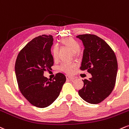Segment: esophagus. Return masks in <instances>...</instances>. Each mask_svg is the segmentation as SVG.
Returning a JSON list of instances; mask_svg holds the SVG:
<instances>
[{
  "mask_svg": "<svg viewBox=\"0 0 129 129\" xmlns=\"http://www.w3.org/2000/svg\"><path fill=\"white\" fill-rule=\"evenodd\" d=\"M66 78H67V79H71V80H74V78H75L74 77H72V76H70V75H66Z\"/></svg>",
  "mask_w": 129,
  "mask_h": 129,
  "instance_id": "34e87169",
  "label": "esophagus"
}]
</instances>
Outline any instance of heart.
Returning <instances> with one entry per match:
<instances>
[{"instance_id":"obj_1","label":"heart","mask_w":129,"mask_h":129,"mask_svg":"<svg viewBox=\"0 0 129 129\" xmlns=\"http://www.w3.org/2000/svg\"><path fill=\"white\" fill-rule=\"evenodd\" d=\"M60 43L63 45V46L66 47L71 50L72 52L74 53V55L75 57L78 56V53L77 52L80 50L81 46H80V43H78L77 41H76L73 38L68 37L65 38V39H62L60 41ZM58 49L57 46H55L52 49V55L54 58L56 59L58 57ZM77 66L76 64L75 63H63L61 64L60 67V69L63 72H66V73L70 74L72 72L73 69Z\"/></svg>"}]
</instances>
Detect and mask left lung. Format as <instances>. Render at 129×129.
<instances>
[{"instance_id": "left-lung-1", "label": "left lung", "mask_w": 129, "mask_h": 129, "mask_svg": "<svg viewBox=\"0 0 129 129\" xmlns=\"http://www.w3.org/2000/svg\"><path fill=\"white\" fill-rule=\"evenodd\" d=\"M84 46L81 71L87 70L92 78L83 80L78 94L86 102L98 104L112 92L116 83L118 63L114 51L100 37L93 34L78 35Z\"/></svg>"}]
</instances>
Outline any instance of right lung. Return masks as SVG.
Returning a JSON list of instances; mask_svg holds the SVG:
<instances>
[{
    "label": "right lung",
    "instance_id": "1",
    "mask_svg": "<svg viewBox=\"0 0 129 129\" xmlns=\"http://www.w3.org/2000/svg\"><path fill=\"white\" fill-rule=\"evenodd\" d=\"M52 44L51 35L34 38L20 51L15 63L20 91L32 105L40 108L49 106L58 98L66 80L60 72L50 81L43 76L44 71L54 64Z\"/></svg>",
    "mask_w": 129,
    "mask_h": 129
}]
</instances>
